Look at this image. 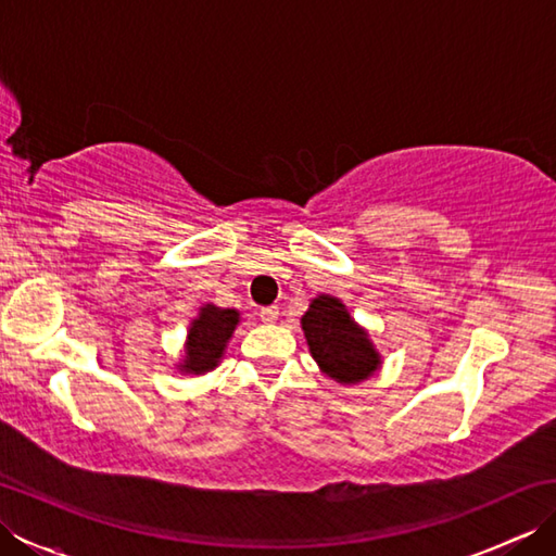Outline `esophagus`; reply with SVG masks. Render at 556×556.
<instances>
[{
	"mask_svg": "<svg viewBox=\"0 0 556 556\" xmlns=\"http://www.w3.org/2000/svg\"><path fill=\"white\" fill-rule=\"evenodd\" d=\"M277 315H279L277 305H267V308H260V320H263V323H275Z\"/></svg>",
	"mask_w": 556,
	"mask_h": 556,
	"instance_id": "1",
	"label": "esophagus"
}]
</instances>
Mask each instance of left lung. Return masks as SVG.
Returning a JSON list of instances; mask_svg holds the SVG:
<instances>
[{"label": "left lung", "instance_id": "obj_1", "mask_svg": "<svg viewBox=\"0 0 556 556\" xmlns=\"http://www.w3.org/2000/svg\"><path fill=\"white\" fill-rule=\"evenodd\" d=\"M305 341L325 375L341 384L368 380L380 368V353L363 327L353 323L346 305L334 296L313 299L308 313L301 317Z\"/></svg>", "mask_w": 556, "mask_h": 556}]
</instances>
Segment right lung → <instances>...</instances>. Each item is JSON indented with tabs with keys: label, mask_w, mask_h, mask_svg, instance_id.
Here are the masks:
<instances>
[{
	"label": "right lung",
	"mask_w": 556,
	"mask_h": 556,
	"mask_svg": "<svg viewBox=\"0 0 556 556\" xmlns=\"http://www.w3.org/2000/svg\"><path fill=\"white\" fill-rule=\"evenodd\" d=\"M236 325H239V311L217 308L212 303L203 305L191 327H188L186 356L176 368L188 375H205L215 370Z\"/></svg>",
	"instance_id": "1"
}]
</instances>
